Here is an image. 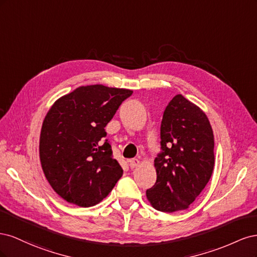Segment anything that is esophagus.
Listing matches in <instances>:
<instances>
[{
    "label": "esophagus",
    "instance_id": "1",
    "mask_svg": "<svg viewBox=\"0 0 257 257\" xmlns=\"http://www.w3.org/2000/svg\"><path fill=\"white\" fill-rule=\"evenodd\" d=\"M128 163H130L131 168H136L139 166V164H141V161H139L138 159H133V160H130Z\"/></svg>",
    "mask_w": 257,
    "mask_h": 257
}]
</instances>
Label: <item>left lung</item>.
Instances as JSON below:
<instances>
[{"mask_svg":"<svg viewBox=\"0 0 257 257\" xmlns=\"http://www.w3.org/2000/svg\"><path fill=\"white\" fill-rule=\"evenodd\" d=\"M163 152L154 160L157 182L147 199L162 212L185 210L205 189L214 168V136L206 113L176 95L163 114Z\"/></svg>","mask_w":257,"mask_h":257,"instance_id":"left-lung-1","label":"left lung"}]
</instances>
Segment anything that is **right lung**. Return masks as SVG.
I'll use <instances>...</instances> for the list:
<instances>
[{
  "mask_svg": "<svg viewBox=\"0 0 257 257\" xmlns=\"http://www.w3.org/2000/svg\"><path fill=\"white\" fill-rule=\"evenodd\" d=\"M133 91L81 85L58 98L43 121L40 160L51 188L69 204L92 207L123 175L112 158L105 126Z\"/></svg>",
  "mask_w": 257,
  "mask_h": 257,
  "instance_id": "add662e5",
  "label": "right lung"
}]
</instances>
